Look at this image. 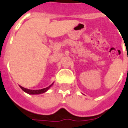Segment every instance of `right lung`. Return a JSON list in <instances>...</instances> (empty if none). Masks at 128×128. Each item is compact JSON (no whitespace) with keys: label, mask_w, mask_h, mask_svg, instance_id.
Wrapping results in <instances>:
<instances>
[{"label":"right lung","mask_w":128,"mask_h":128,"mask_svg":"<svg viewBox=\"0 0 128 128\" xmlns=\"http://www.w3.org/2000/svg\"><path fill=\"white\" fill-rule=\"evenodd\" d=\"M53 85V84L50 85L49 86H48L46 88H42L40 89V90H29V89L25 88H23V87H22L21 86H20V88L24 91L26 93H28L29 94H42V93H44L45 92H46L48 90V88H50V87Z\"/></svg>","instance_id":"obj_1"}]
</instances>
